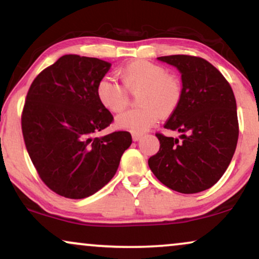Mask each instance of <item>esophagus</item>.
Instances as JSON below:
<instances>
[{"mask_svg":"<svg viewBox=\"0 0 259 259\" xmlns=\"http://www.w3.org/2000/svg\"><path fill=\"white\" fill-rule=\"evenodd\" d=\"M141 134H139V133H133L132 134V139L134 140V141H138V140H140L141 139Z\"/></svg>","mask_w":259,"mask_h":259,"instance_id":"1","label":"esophagus"}]
</instances>
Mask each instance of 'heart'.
I'll return each mask as SVG.
<instances>
[{
	"label": "heart",
	"instance_id": "1",
	"mask_svg": "<svg viewBox=\"0 0 259 259\" xmlns=\"http://www.w3.org/2000/svg\"><path fill=\"white\" fill-rule=\"evenodd\" d=\"M123 87L137 97L138 108L119 115L116 127L133 133H144L160 118H167L178 108L183 98V86L178 77L167 69L146 60H136L119 70ZM97 98L102 107L111 113H120L127 107L128 94L111 77H102L97 84Z\"/></svg>",
	"mask_w": 259,
	"mask_h": 259
}]
</instances>
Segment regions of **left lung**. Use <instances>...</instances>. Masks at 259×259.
<instances>
[{
    "mask_svg": "<svg viewBox=\"0 0 259 259\" xmlns=\"http://www.w3.org/2000/svg\"><path fill=\"white\" fill-rule=\"evenodd\" d=\"M158 60L182 74V101L164 125L180 136L157 133L160 148L148 159V166L171 190L201 192L222 178L236 151L239 130L235 94L223 74L206 60L190 55Z\"/></svg>",
    "mask_w": 259,
    "mask_h": 259,
    "instance_id": "8db88e82",
    "label": "left lung"
}]
</instances>
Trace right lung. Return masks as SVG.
<instances>
[{
	"mask_svg": "<svg viewBox=\"0 0 259 259\" xmlns=\"http://www.w3.org/2000/svg\"><path fill=\"white\" fill-rule=\"evenodd\" d=\"M111 66L63 55L28 91L21 119L24 144L42 182L62 197L82 199L101 190L132 144L126 131L93 138L113 121L95 91Z\"/></svg>",
	"mask_w": 259,
	"mask_h": 259,
	"instance_id": "add662e5",
	"label": "right lung"
}]
</instances>
